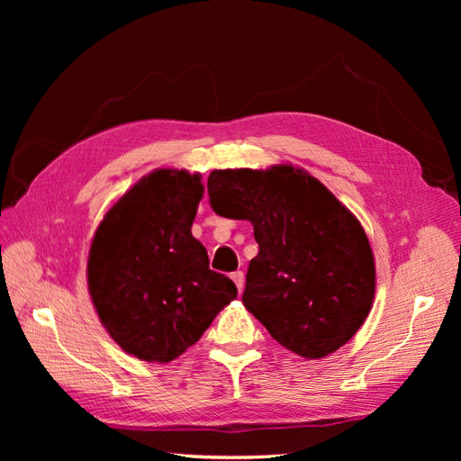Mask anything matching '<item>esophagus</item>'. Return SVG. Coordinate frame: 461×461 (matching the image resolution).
<instances>
[{
    "label": "esophagus",
    "instance_id": "obj_1",
    "mask_svg": "<svg viewBox=\"0 0 461 461\" xmlns=\"http://www.w3.org/2000/svg\"><path fill=\"white\" fill-rule=\"evenodd\" d=\"M232 281H234L236 288H239V292H242V288H244V273L242 271L232 273Z\"/></svg>",
    "mask_w": 461,
    "mask_h": 461
}]
</instances>
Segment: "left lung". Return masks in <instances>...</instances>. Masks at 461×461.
I'll return each mask as SVG.
<instances>
[{"label": "left lung", "instance_id": "8db88e82", "mask_svg": "<svg viewBox=\"0 0 461 461\" xmlns=\"http://www.w3.org/2000/svg\"><path fill=\"white\" fill-rule=\"evenodd\" d=\"M221 217L254 225L242 302L286 350L317 359L337 352L369 315L375 259L359 221L292 165L225 169L207 178Z\"/></svg>", "mask_w": 461, "mask_h": 461}]
</instances>
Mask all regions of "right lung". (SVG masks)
Segmentation results:
<instances>
[{"mask_svg":"<svg viewBox=\"0 0 461 461\" xmlns=\"http://www.w3.org/2000/svg\"><path fill=\"white\" fill-rule=\"evenodd\" d=\"M202 192L200 175L153 171L95 230L90 296L111 339L138 359L167 364L185 354L239 294L192 236Z\"/></svg>","mask_w":461,"mask_h":461,"instance_id":"add662e5","label":"right lung"}]
</instances>
